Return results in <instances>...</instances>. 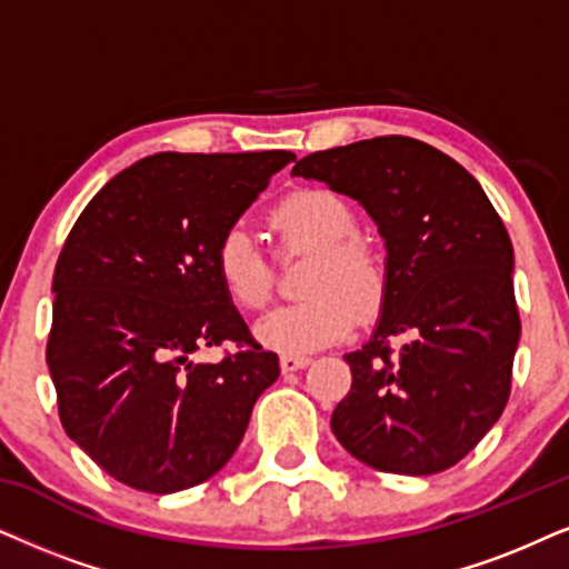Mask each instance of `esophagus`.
Returning a JSON list of instances; mask_svg holds the SVG:
<instances>
[{"instance_id":"1","label":"esophagus","mask_w":569,"mask_h":569,"mask_svg":"<svg viewBox=\"0 0 569 569\" xmlns=\"http://www.w3.org/2000/svg\"><path fill=\"white\" fill-rule=\"evenodd\" d=\"M309 362H312V359L301 357V355H280V370H283V372L301 370V368H307Z\"/></svg>"}]
</instances>
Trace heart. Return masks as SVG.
Wrapping results in <instances>:
<instances>
[{
    "label": "heart",
    "mask_w": 569,
    "mask_h": 569,
    "mask_svg": "<svg viewBox=\"0 0 569 569\" xmlns=\"http://www.w3.org/2000/svg\"><path fill=\"white\" fill-rule=\"evenodd\" d=\"M283 247L312 251L299 291L305 299L272 309L257 322L262 347L301 355L341 341L359 315H376L386 301L388 268L380 249L357 233V212L341 193L307 186L291 191L270 212ZM220 289L239 309H262L270 270L254 236L241 222L220 233L212 251Z\"/></svg>",
    "instance_id": "heart-1"
}]
</instances>
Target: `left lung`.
Listing matches in <instances>:
<instances>
[{
    "instance_id": "8db88e82",
    "label": "left lung",
    "mask_w": 569,
    "mask_h": 569,
    "mask_svg": "<svg viewBox=\"0 0 569 569\" xmlns=\"http://www.w3.org/2000/svg\"><path fill=\"white\" fill-rule=\"evenodd\" d=\"M291 176L357 199L388 249L376 333L343 359L351 388L330 417L343 449L397 476L455 467L505 412L520 341L515 251L476 178L409 136L312 152ZM407 335L401 350L390 338Z\"/></svg>"
}]
</instances>
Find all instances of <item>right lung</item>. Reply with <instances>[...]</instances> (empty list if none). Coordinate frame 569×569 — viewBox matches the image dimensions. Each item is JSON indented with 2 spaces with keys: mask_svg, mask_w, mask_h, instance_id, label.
<instances>
[{
  "mask_svg": "<svg viewBox=\"0 0 569 569\" xmlns=\"http://www.w3.org/2000/svg\"><path fill=\"white\" fill-rule=\"evenodd\" d=\"M291 152L143 157L93 197L54 268L47 365L60 422L114 480L147 493L204 483L239 449L280 376L214 276L220 233ZM237 343L197 366V348Z\"/></svg>",
  "mask_w": 569,
  "mask_h": 569,
  "instance_id": "1",
  "label": "right lung"
}]
</instances>
